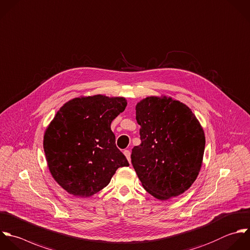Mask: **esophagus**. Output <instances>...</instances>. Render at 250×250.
<instances>
[{"label": "esophagus", "instance_id": "34e87169", "mask_svg": "<svg viewBox=\"0 0 250 250\" xmlns=\"http://www.w3.org/2000/svg\"><path fill=\"white\" fill-rule=\"evenodd\" d=\"M124 154H125V156L126 157V159H127V161L130 163V151L129 150H125L124 151Z\"/></svg>", "mask_w": 250, "mask_h": 250}]
</instances>
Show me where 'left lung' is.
Instances as JSON below:
<instances>
[{
  "label": "left lung",
  "mask_w": 250,
  "mask_h": 250,
  "mask_svg": "<svg viewBox=\"0 0 250 250\" xmlns=\"http://www.w3.org/2000/svg\"><path fill=\"white\" fill-rule=\"evenodd\" d=\"M141 144L131 164L144 189L166 201L187 191L201 170L206 137L191 109L170 97L150 96L136 105Z\"/></svg>",
  "instance_id": "1"
}]
</instances>
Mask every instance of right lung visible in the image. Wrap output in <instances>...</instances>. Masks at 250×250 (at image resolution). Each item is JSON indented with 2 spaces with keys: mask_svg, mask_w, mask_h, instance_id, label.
Wrapping results in <instances>:
<instances>
[{
  "mask_svg": "<svg viewBox=\"0 0 250 250\" xmlns=\"http://www.w3.org/2000/svg\"><path fill=\"white\" fill-rule=\"evenodd\" d=\"M124 97L75 98L56 113L43 136V150L54 180L69 194L90 197L129 164L117 148L112 121L126 107Z\"/></svg>",
  "mask_w": 250,
  "mask_h": 250,
  "instance_id": "add662e5",
  "label": "right lung"
}]
</instances>
